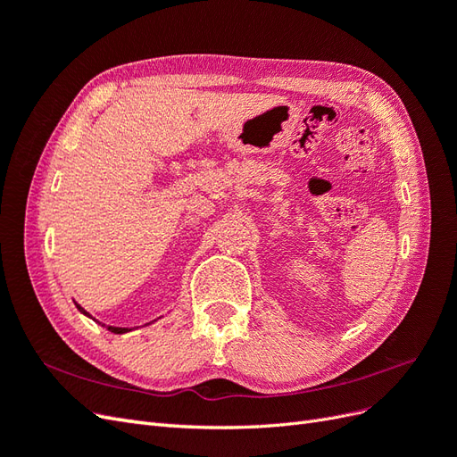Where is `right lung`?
Segmentation results:
<instances>
[{"mask_svg":"<svg viewBox=\"0 0 457 457\" xmlns=\"http://www.w3.org/2000/svg\"><path fill=\"white\" fill-rule=\"evenodd\" d=\"M76 309L81 312V314H84V316H89L91 318V320H95V318L84 309V307H79L78 305V303H76ZM95 322H99V320H95ZM152 322H156V320H152ZM101 324V322H99ZM103 328H106L108 331H112V334H128V331H131V328H118V326H106V324H101Z\"/></svg>","mask_w":457,"mask_h":457,"instance_id":"obj_1","label":"right lung"}]
</instances>
